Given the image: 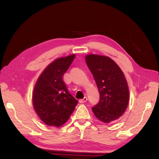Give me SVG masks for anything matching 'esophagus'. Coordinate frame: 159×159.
I'll return each mask as SVG.
<instances>
[{
	"instance_id": "esophagus-1",
	"label": "esophagus",
	"mask_w": 159,
	"mask_h": 159,
	"mask_svg": "<svg viewBox=\"0 0 159 159\" xmlns=\"http://www.w3.org/2000/svg\"><path fill=\"white\" fill-rule=\"evenodd\" d=\"M88 100V98H86V97H85L84 98H83V99H80V100H79V102L80 103H85V102Z\"/></svg>"
}]
</instances>
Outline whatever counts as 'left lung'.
Returning a JSON list of instances; mask_svg holds the SVG:
<instances>
[{
	"label": "left lung",
	"mask_w": 159,
	"mask_h": 159,
	"mask_svg": "<svg viewBox=\"0 0 159 159\" xmlns=\"http://www.w3.org/2000/svg\"><path fill=\"white\" fill-rule=\"evenodd\" d=\"M86 64L92 73L99 93V101L92 107L95 116L102 122H114L127 109L129 90L122 70L107 56H85Z\"/></svg>",
	"instance_id": "left-lung-1"
}]
</instances>
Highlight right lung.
I'll return each mask as SVG.
<instances>
[{
  "mask_svg": "<svg viewBox=\"0 0 159 159\" xmlns=\"http://www.w3.org/2000/svg\"><path fill=\"white\" fill-rule=\"evenodd\" d=\"M76 55L58 58L50 63L38 79L33 91V106L45 124L60 127L73 113L78 101L69 93L63 80Z\"/></svg>",
  "mask_w": 159,
  "mask_h": 159,
  "instance_id": "add662e5",
  "label": "right lung"
}]
</instances>
